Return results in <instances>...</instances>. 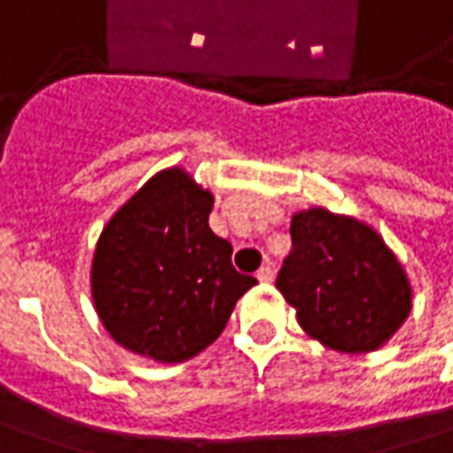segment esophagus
I'll list each match as a JSON object with an SVG mask.
<instances>
[{
  "mask_svg": "<svg viewBox=\"0 0 453 453\" xmlns=\"http://www.w3.org/2000/svg\"><path fill=\"white\" fill-rule=\"evenodd\" d=\"M257 279H259V281H264V284H266V281H272V279H274V269H272L269 264H264L262 269L257 272Z\"/></svg>",
  "mask_w": 453,
  "mask_h": 453,
  "instance_id": "34e87169",
  "label": "esophagus"
}]
</instances>
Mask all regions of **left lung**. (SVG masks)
I'll return each mask as SVG.
<instances>
[{
	"instance_id": "obj_1",
	"label": "left lung",
	"mask_w": 453,
	"mask_h": 453,
	"mask_svg": "<svg viewBox=\"0 0 453 453\" xmlns=\"http://www.w3.org/2000/svg\"><path fill=\"white\" fill-rule=\"evenodd\" d=\"M289 234L276 289L296 309L302 329L347 354L381 347L411 309L402 264L381 236L326 209L296 214Z\"/></svg>"
}]
</instances>
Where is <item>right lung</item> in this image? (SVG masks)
Returning <instances> with one entry per match:
<instances>
[{
    "instance_id": "1",
    "label": "right lung",
    "mask_w": 453,
    "mask_h": 453,
    "mask_svg": "<svg viewBox=\"0 0 453 453\" xmlns=\"http://www.w3.org/2000/svg\"><path fill=\"white\" fill-rule=\"evenodd\" d=\"M214 199L181 169L151 177L99 236L92 294L121 347L184 361L226 326L257 279L236 272L232 244L209 229Z\"/></svg>"
}]
</instances>
